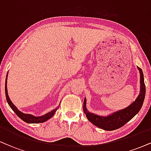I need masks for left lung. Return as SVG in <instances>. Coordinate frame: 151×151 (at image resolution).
<instances>
[{"instance_id":"left-lung-1","label":"left lung","mask_w":151,"mask_h":151,"mask_svg":"<svg viewBox=\"0 0 151 151\" xmlns=\"http://www.w3.org/2000/svg\"><path fill=\"white\" fill-rule=\"evenodd\" d=\"M140 73V93L138 97L134 101L125 109H121L117 111L109 114L108 116H99L97 114L91 113L86 109V99L84 98L83 110L86 116L90 122L92 123L100 129L105 131H114L118 129L125 125L127 122L132 119L141 110L143 101H144L145 95V86L144 83V77H143V71L141 68L137 67Z\"/></svg>"}]
</instances>
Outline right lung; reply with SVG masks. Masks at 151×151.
I'll return each instance as SVG.
<instances>
[{
	"label": "right lung",
	"instance_id": "obj_1",
	"mask_svg": "<svg viewBox=\"0 0 151 151\" xmlns=\"http://www.w3.org/2000/svg\"><path fill=\"white\" fill-rule=\"evenodd\" d=\"M8 72L6 75V84H5V91H6V100H7V102H8V105H9L10 108L12 109V110L15 112V114H16L20 119H21L22 121H25L26 123H27V124H39V123L45 122L46 121H47L48 119H50V118L53 116V115L55 114V112L57 111V110H58V109L59 108V106H60V105H59L56 109H53L52 111H51L49 112V113H47L46 114H45V115L40 116H35L32 115V114L22 113V112L20 111V110H18V108L13 104V102H12L11 100L10 99L9 96H8V89H7V78H8Z\"/></svg>",
	"mask_w": 151,
	"mask_h": 151
}]
</instances>
